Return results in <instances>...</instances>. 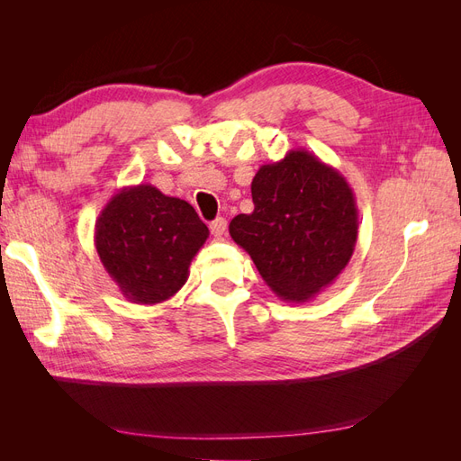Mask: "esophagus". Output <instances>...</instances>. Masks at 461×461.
<instances>
[{"instance_id": "esophagus-1", "label": "esophagus", "mask_w": 461, "mask_h": 461, "mask_svg": "<svg viewBox=\"0 0 461 461\" xmlns=\"http://www.w3.org/2000/svg\"><path fill=\"white\" fill-rule=\"evenodd\" d=\"M209 229H212V234L215 236V239H221V236L225 234V230H227V219L225 217H217L215 221H212V225H209Z\"/></svg>"}]
</instances>
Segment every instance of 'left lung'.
Returning a JSON list of instances; mask_svg holds the SVG:
<instances>
[{
    "label": "left lung",
    "mask_w": 461,
    "mask_h": 461,
    "mask_svg": "<svg viewBox=\"0 0 461 461\" xmlns=\"http://www.w3.org/2000/svg\"><path fill=\"white\" fill-rule=\"evenodd\" d=\"M254 212L229 232L275 294L310 302L337 281L357 240V205L346 178L308 149L261 165L252 180Z\"/></svg>",
    "instance_id": "1"
}]
</instances>
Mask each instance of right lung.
Listing matches in <instances>:
<instances>
[{
    "label": "right lung",
    "mask_w": 461,
    "mask_h": 461,
    "mask_svg": "<svg viewBox=\"0 0 461 461\" xmlns=\"http://www.w3.org/2000/svg\"><path fill=\"white\" fill-rule=\"evenodd\" d=\"M209 229L196 209L156 186H124L95 221L100 261L134 303H161L188 281V267Z\"/></svg>",
    "instance_id": "1"
}]
</instances>
